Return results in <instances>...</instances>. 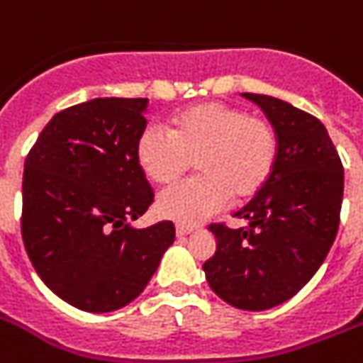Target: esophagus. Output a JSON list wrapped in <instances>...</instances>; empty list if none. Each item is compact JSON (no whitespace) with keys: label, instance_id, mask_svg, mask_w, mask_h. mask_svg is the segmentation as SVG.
<instances>
[{"label":"esophagus","instance_id":"1","mask_svg":"<svg viewBox=\"0 0 363 363\" xmlns=\"http://www.w3.org/2000/svg\"><path fill=\"white\" fill-rule=\"evenodd\" d=\"M191 232H193L191 226H184V224H178V226H176V235H178V238H185V235H189Z\"/></svg>","mask_w":363,"mask_h":363}]
</instances>
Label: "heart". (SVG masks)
<instances>
[{
	"label": "heart",
	"instance_id": "obj_1",
	"mask_svg": "<svg viewBox=\"0 0 363 363\" xmlns=\"http://www.w3.org/2000/svg\"><path fill=\"white\" fill-rule=\"evenodd\" d=\"M140 169L170 185L196 164L199 176L160 194L161 217L196 224L223 209L230 196L248 202L269 184L278 157V135L263 116L220 101L187 107L174 116L172 133L150 124L135 145Z\"/></svg>",
	"mask_w": 363,
	"mask_h": 363
}]
</instances>
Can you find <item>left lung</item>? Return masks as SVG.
Instances as JSON below:
<instances>
[{"label":"left lung","instance_id":"obj_1","mask_svg":"<svg viewBox=\"0 0 363 363\" xmlns=\"http://www.w3.org/2000/svg\"><path fill=\"white\" fill-rule=\"evenodd\" d=\"M242 96L277 130V167L262 193L233 213L248 226H209L217 252L203 272L224 302L262 311L289 301L325 262L340 226L343 164L319 118L272 96Z\"/></svg>","mask_w":363,"mask_h":363}]
</instances>
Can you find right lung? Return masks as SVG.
<instances>
[{"label":"right lung","instance_id":"right-lung-1","mask_svg":"<svg viewBox=\"0 0 363 363\" xmlns=\"http://www.w3.org/2000/svg\"><path fill=\"white\" fill-rule=\"evenodd\" d=\"M148 98H94L61 111L29 150L22 239L42 282L92 313L130 304L174 242L170 220L135 230L154 202L135 145Z\"/></svg>","mask_w":363,"mask_h":363}]
</instances>
